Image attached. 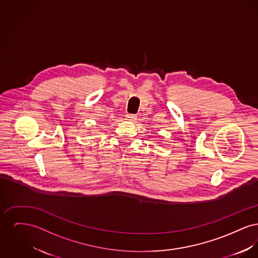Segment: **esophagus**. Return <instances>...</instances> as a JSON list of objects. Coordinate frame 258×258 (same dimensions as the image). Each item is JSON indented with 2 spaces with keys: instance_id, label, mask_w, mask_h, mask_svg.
<instances>
[{
  "instance_id": "esophagus-1",
  "label": "esophagus",
  "mask_w": 258,
  "mask_h": 258,
  "mask_svg": "<svg viewBox=\"0 0 258 258\" xmlns=\"http://www.w3.org/2000/svg\"><path fill=\"white\" fill-rule=\"evenodd\" d=\"M126 119L128 120V121H135V119H136V116L134 115V114H126Z\"/></svg>"
}]
</instances>
